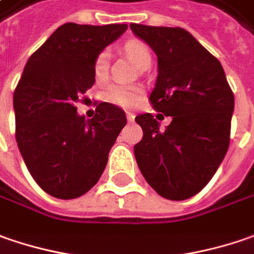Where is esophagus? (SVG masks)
<instances>
[{"mask_svg":"<svg viewBox=\"0 0 254 254\" xmlns=\"http://www.w3.org/2000/svg\"><path fill=\"white\" fill-rule=\"evenodd\" d=\"M126 116H127V120L130 121V123H131V121H134V114H133V113L127 111V113H126Z\"/></svg>","mask_w":254,"mask_h":254,"instance_id":"34e87169","label":"esophagus"}]
</instances>
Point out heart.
Returning a JSON list of instances; mask_svg holds the SVG:
<instances>
[{
  "label": "heart",
  "mask_w": 254,
  "mask_h": 254,
  "mask_svg": "<svg viewBox=\"0 0 254 254\" xmlns=\"http://www.w3.org/2000/svg\"><path fill=\"white\" fill-rule=\"evenodd\" d=\"M124 53L128 57V60L141 68L143 65H147L151 63V54L150 50L143 41L138 40H131L124 45ZM108 71V54L106 51L100 53L94 63V74L98 80L106 78ZM140 88L134 85H127V84H111L106 91V98L110 103L117 104L121 107H131L134 106L138 98H140Z\"/></svg>",
  "instance_id": "obj_1"
}]
</instances>
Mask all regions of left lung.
I'll use <instances>...</instances> for the list:
<instances>
[{
	"instance_id": "left-lung-1",
	"label": "left lung",
	"mask_w": 254,
	"mask_h": 254,
	"mask_svg": "<svg viewBox=\"0 0 254 254\" xmlns=\"http://www.w3.org/2000/svg\"><path fill=\"white\" fill-rule=\"evenodd\" d=\"M157 56L154 110L171 116L166 130L150 113L135 117L143 138L138 169L160 196L186 200L211 180L230 141L235 95L220 61L183 28L130 24Z\"/></svg>"
}]
</instances>
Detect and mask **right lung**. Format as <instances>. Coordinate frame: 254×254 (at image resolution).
Masks as SVG:
<instances>
[{"label": "right lung", "mask_w": 254, "mask_h": 254, "mask_svg": "<svg viewBox=\"0 0 254 254\" xmlns=\"http://www.w3.org/2000/svg\"><path fill=\"white\" fill-rule=\"evenodd\" d=\"M127 28L67 22L25 64L14 91L15 138L32 179L51 196L68 200L87 193L127 124L114 104H98L90 120L74 106L95 83L97 56Z\"/></svg>", "instance_id": "obj_1"}]
</instances>
